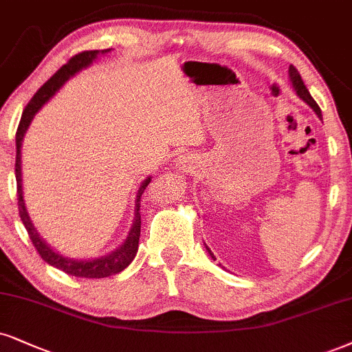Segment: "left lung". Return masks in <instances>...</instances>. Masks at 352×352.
<instances>
[{
  "label": "left lung",
  "mask_w": 352,
  "mask_h": 352,
  "mask_svg": "<svg viewBox=\"0 0 352 352\" xmlns=\"http://www.w3.org/2000/svg\"><path fill=\"white\" fill-rule=\"evenodd\" d=\"M289 80H290V85H292L294 91H296L297 96L300 98L302 101L307 104V106L311 107V109H314V112L316 114V117H318V119L322 120V119H323V117H322V109H320L318 104L315 102V99L311 98V94L309 93V89H307V86L303 85L300 73H298V72H297V68H296V67H292V65H290V67H289ZM204 245H206V243H204ZM206 250H207V253H209L210 258L214 259V261H215L217 258H215L214 253H212L210 248H209V246H207V245H206ZM219 266H222V264H219ZM222 267H223V266H222ZM223 269H225V267H223ZM225 271H227V269H225Z\"/></svg>",
  "instance_id": "left-lung-1"
}]
</instances>
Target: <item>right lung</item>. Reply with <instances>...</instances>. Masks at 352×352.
I'll list each match as a JSON object with an SVG mask.
<instances>
[{
	"label": "right lung",
	"instance_id": "1",
	"mask_svg": "<svg viewBox=\"0 0 352 352\" xmlns=\"http://www.w3.org/2000/svg\"><path fill=\"white\" fill-rule=\"evenodd\" d=\"M112 49L106 50H88L81 52L73 56V58L67 65H63L58 72L55 73L54 76L47 81L45 85L42 86L41 89L34 94V98L30 99L28 106L23 112V117H21L19 127H17L16 132V183H17V206H19V215L21 220H23L25 230H28L30 241L36 246V250L41 254V258L50 266H54L60 271L67 272V274L75 276V277H88V279H101V277H109L114 274H119L120 271H124L125 267L129 266L130 263L135 258L137 250H138V240H140V197L143 190L146 189V186L150 184L151 176L146 177V179L142 181L140 188L137 190L135 196V210H133V222L132 227H130L127 236L122 245H119L114 251L111 253L99 256V258H91V259H75L68 258V256H63L58 251H55L52 246L41 236V233L37 232V228L34 227L32 220H30L29 212L25 209L24 202V192H23V169H21V148H23V140L25 132H28L30 122L36 117L38 111L42 109V106L45 102H49L52 98L55 96V93L62 86L67 83L70 78H73L76 73H80L85 68H88L89 65H93L94 60L98 58L99 55L109 54Z\"/></svg>",
	"mask_w": 352,
	"mask_h": 352
}]
</instances>
